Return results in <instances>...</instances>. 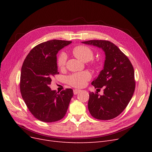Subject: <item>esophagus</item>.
Segmentation results:
<instances>
[{
  "label": "esophagus",
  "mask_w": 152,
  "mask_h": 152,
  "mask_svg": "<svg viewBox=\"0 0 152 152\" xmlns=\"http://www.w3.org/2000/svg\"><path fill=\"white\" fill-rule=\"evenodd\" d=\"M80 90L79 89H73V94H77L79 93H80Z\"/></svg>",
  "instance_id": "esophagus-1"
}]
</instances>
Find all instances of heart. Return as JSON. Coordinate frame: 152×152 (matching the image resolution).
Listing matches in <instances>:
<instances>
[{
  "label": "heart",
  "mask_w": 152,
  "mask_h": 152,
  "mask_svg": "<svg viewBox=\"0 0 152 152\" xmlns=\"http://www.w3.org/2000/svg\"><path fill=\"white\" fill-rule=\"evenodd\" d=\"M72 53L74 56L82 61H89L92 66H96L98 62L96 59H93L94 52L91 48L84 45H79L73 47L72 49ZM67 59L66 54L61 52L59 54L57 59V64L59 68H63L66 65ZM91 78V73L87 71L73 73L67 77V82L69 85L74 87H82L86 86L87 82Z\"/></svg>",
  "instance_id": "b5f03b06"
}]
</instances>
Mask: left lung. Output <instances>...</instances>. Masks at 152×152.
I'll use <instances>...</instances> for the list:
<instances>
[{
    "instance_id": "obj_1",
    "label": "left lung",
    "mask_w": 152,
    "mask_h": 152,
    "mask_svg": "<svg viewBox=\"0 0 152 152\" xmlns=\"http://www.w3.org/2000/svg\"><path fill=\"white\" fill-rule=\"evenodd\" d=\"M102 48L105 53L104 68L92 82L95 88H104V94L89 93L88 109L99 120H110L119 115L126 108L135 90L134 71L125 54L113 43L104 40L82 42Z\"/></svg>"
}]
</instances>
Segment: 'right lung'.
Here are the masks:
<instances>
[{
	"instance_id": "right-lung-1",
	"label": "right lung",
	"mask_w": 152,
	"mask_h": 152,
	"mask_svg": "<svg viewBox=\"0 0 152 152\" xmlns=\"http://www.w3.org/2000/svg\"><path fill=\"white\" fill-rule=\"evenodd\" d=\"M71 41L50 40L36 45L27 55L21 67L20 88L29 111L38 120L53 122L65 117L73 96L72 89L60 93L49 85L59 74L56 54Z\"/></svg>"
}]
</instances>
